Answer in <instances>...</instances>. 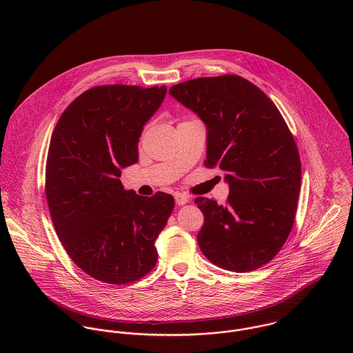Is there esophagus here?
<instances>
[{"label": "esophagus", "instance_id": "1", "mask_svg": "<svg viewBox=\"0 0 353 353\" xmlns=\"http://www.w3.org/2000/svg\"><path fill=\"white\" fill-rule=\"evenodd\" d=\"M174 197H175V202L178 205H185V203L189 202V197L185 193H175Z\"/></svg>", "mask_w": 353, "mask_h": 353}]
</instances>
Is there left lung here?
I'll list each match as a JSON object with an SVG mask.
<instances>
[{
  "instance_id": "1",
  "label": "left lung",
  "mask_w": 353,
  "mask_h": 353,
  "mask_svg": "<svg viewBox=\"0 0 353 353\" xmlns=\"http://www.w3.org/2000/svg\"><path fill=\"white\" fill-rule=\"evenodd\" d=\"M170 95L206 126V167L219 165L230 186L227 205L199 197L203 255L232 272L268 263L285 243L296 213L302 167L295 140L276 104L235 74L200 77Z\"/></svg>"
}]
</instances>
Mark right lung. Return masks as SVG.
<instances>
[{"label":"right lung","mask_w":353,"mask_h":353,"mask_svg":"<svg viewBox=\"0 0 353 353\" xmlns=\"http://www.w3.org/2000/svg\"><path fill=\"white\" fill-rule=\"evenodd\" d=\"M167 87H95L72 101L51 136L46 197L55 232L73 262L94 279L129 284L157 262L154 241L174 197L125 190L121 170L139 161L145 123Z\"/></svg>","instance_id":"obj_1"}]
</instances>
